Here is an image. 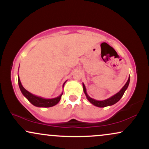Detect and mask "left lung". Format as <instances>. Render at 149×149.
Returning a JSON list of instances; mask_svg holds the SVG:
<instances>
[{
	"label": "left lung",
	"mask_w": 149,
	"mask_h": 149,
	"mask_svg": "<svg viewBox=\"0 0 149 149\" xmlns=\"http://www.w3.org/2000/svg\"><path fill=\"white\" fill-rule=\"evenodd\" d=\"M130 77H129V78H128L127 83H125V85L123 87V88L121 89V90H120V91L118 92V93H116V95H113V96L111 97L110 98L107 99V100H105L97 101L96 100H94V99L91 98V97H90L88 95V93H87L86 88H85V85L83 83V91H84L85 95H86L87 99H88L89 102H90L92 104L96 106V107H108V106L113 105V104L117 103V102H118L120 100L121 97L123 96V95H124L125 92V90H127V88H128V85H129V83H130Z\"/></svg>",
	"instance_id": "left-lung-1"
}]
</instances>
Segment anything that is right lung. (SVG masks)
Returning <instances> with one entry per match:
<instances>
[{"instance_id":"right-lung-1","label":"right lung","mask_w":149,"mask_h":149,"mask_svg":"<svg viewBox=\"0 0 149 149\" xmlns=\"http://www.w3.org/2000/svg\"><path fill=\"white\" fill-rule=\"evenodd\" d=\"M66 83V82H65ZM65 83L63 85L64 86ZM18 83H19V87L20 90H21L22 93L23 94V95L27 99L29 102L31 103L33 105L36 106V107H53V106L56 105L58 102H59L61 100V95H62L63 92L59 95V97H55V98H53V99H44L42 97H38L36 96V95H33L31 94V92H29V91H27L25 88H24V87L22 86L21 81H20L19 78L18 76Z\"/></svg>"}]
</instances>
